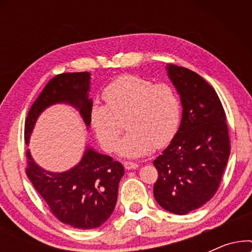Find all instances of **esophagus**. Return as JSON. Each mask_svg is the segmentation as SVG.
Returning <instances> with one entry per match:
<instances>
[{
    "mask_svg": "<svg viewBox=\"0 0 252 252\" xmlns=\"http://www.w3.org/2000/svg\"><path fill=\"white\" fill-rule=\"evenodd\" d=\"M124 167H125L126 170H135V168L139 167V165L136 163H133V161H125V163H124Z\"/></svg>",
    "mask_w": 252,
    "mask_h": 252,
    "instance_id": "esophagus-1",
    "label": "esophagus"
}]
</instances>
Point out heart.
<instances>
[{
    "mask_svg": "<svg viewBox=\"0 0 252 252\" xmlns=\"http://www.w3.org/2000/svg\"><path fill=\"white\" fill-rule=\"evenodd\" d=\"M106 104L95 102L89 111L91 126L105 151H112L123 130L128 128L117 148L124 157L149 154L163 148L177 134L181 122V102L167 84H156L137 75H123L103 92Z\"/></svg>",
    "mask_w": 252,
    "mask_h": 252,
    "instance_id": "heart-1",
    "label": "heart"
}]
</instances>
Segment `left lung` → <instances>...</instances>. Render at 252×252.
Here are the masks:
<instances>
[{
    "mask_svg": "<svg viewBox=\"0 0 252 252\" xmlns=\"http://www.w3.org/2000/svg\"><path fill=\"white\" fill-rule=\"evenodd\" d=\"M166 70L180 95L182 118L173 140L154 160V196L166 211L182 216L218 190L230 142L225 110L212 86L186 67L171 64Z\"/></svg>",
    "mask_w": 252,
    "mask_h": 252,
    "instance_id": "8db88e82",
    "label": "left lung"
}]
</instances>
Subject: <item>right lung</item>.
I'll use <instances>...</instances> for the list:
<instances>
[{"mask_svg":"<svg viewBox=\"0 0 252 252\" xmlns=\"http://www.w3.org/2000/svg\"><path fill=\"white\" fill-rule=\"evenodd\" d=\"M91 73L73 72L54 77L31 106L25 122V142L29 144L36 119L48 106L66 103L80 112L89 127ZM26 174L56 218L78 229L103 225L112 215L118 196L124 166L108 155L87 148L81 160L71 170L55 173L40 167L26 151Z\"/></svg>","mask_w":252,"mask_h":252,"instance_id":"obj_1","label":"right lung"}]
</instances>
